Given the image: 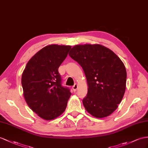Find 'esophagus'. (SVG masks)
<instances>
[{
    "mask_svg": "<svg viewBox=\"0 0 148 148\" xmlns=\"http://www.w3.org/2000/svg\"><path fill=\"white\" fill-rule=\"evenodd\" d=\"M77 88H78V86H77V84H75L73 86V90H74V91H75V90H76L77 89Z\"/></svg>",
    "mask_w": 148,
    "mask_h": 148,
    "instance_id": "1",
    "label": "esophagus"
}]
</instances>
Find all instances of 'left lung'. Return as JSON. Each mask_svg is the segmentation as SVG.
<instances>
[{"label": "left lung", "instance_id": "obj_1", "mask_svg": "<svg viewBox=\"0 0 148 148\" xmlns=\"http://www.w3.org/2000/svg\"><path fill=\"white\" fill-rule=\"evenodd\" d=\"M69 55L80 64L87 79L88 94L82 100L86 110L97 118L111 115L126 90L127 73L122 60L101 44L75 45Z\"/></svg>", "mask_w": 148, "mask_h": 148}]
</instances>
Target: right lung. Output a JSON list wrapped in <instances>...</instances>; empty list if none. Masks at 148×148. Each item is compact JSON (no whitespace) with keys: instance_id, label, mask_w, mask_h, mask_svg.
<instances>
[{"instance_id":"add662e5","label":"right lung","mask_w":148,"mask_h":148,"mask_svg":"<svg viewBox=\"0 0 148 148\" xmlns=\"http://www.w3.org/2000/svg\"><path fill=\"white\" fill-rule=\"evenodd\" d=\"M71 48V45H47L32 57L22 73L24 99L29 107L43 119L57 118L67 107L71 93L61 86L58 68Z\"/></svg>"}]
</instances>
